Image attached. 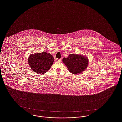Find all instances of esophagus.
I'll use <instances>...</instances> for the list:
<instances>
[{"instance_id": "obj_1", "label": "esophagus", "mask_w": 122, "mask_h": 122, "mask_svg": "<svg viewBox=\"0 0 122 122\" xmlns=\"http://www.w3.org/2000/svg\"><path fill=\"white\" fill-rule=\"evenodd\" d=\"M61 60H62V59H55V61L56 62H60Z\"/></svg>"}]
</instances>
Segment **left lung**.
<instances>
[{
    "instance_id": "8db88e82",
    "label": "left lung",
    "mask_w": 122,
    "mask_h": 122,
    "mask_svg": "<svg viewBox=\"0 0 122 122\" xmlns=\"http://www.w3.org/2000/svg\"><path fill=\"white\" fill-rule=\"evenodd\" d=\"M63 62L69 71L73 74L79 73L88 67V58L81 54H70L68 58H64Z\"/></svg>"
}]
</instances>
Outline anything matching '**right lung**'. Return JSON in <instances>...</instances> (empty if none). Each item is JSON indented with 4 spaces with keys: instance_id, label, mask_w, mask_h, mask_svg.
<instances>
[{
    "instance_id": "obj_1",
    "label": "right lung",
    "mask_w": 122,
    "mask_h": 122,
    "mask_svg": "<svg viewBox=\"0 0 122 122\" xmlns=\"http://www.w3.org/2000/svg\"><path fill=\"white\" fill-rule=\"evenodd\" d=\"M53 56L48 53L31 54L28 59L30 68L35 73H43L48 71L54 63Z\"/></svg>"
}]
</instances>
